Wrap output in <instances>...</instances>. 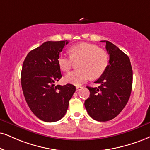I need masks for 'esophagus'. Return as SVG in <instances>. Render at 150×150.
I'll return each mask as SVG.
<instances>
[{"label":"esophagus","instance_id":"34e87169","mask_svg":"<svg viewBox=\"0 0 150 150\" xmlns=\"http://www.w3.org/2000/svg\"><path fill=\"white\" fill-rule=\"evenodd\" d=\"M81 88H82V87H81V86H77L76 87V91H79V90H80Z\"/></svg>","mask_w":150,"mask_h":150}]
</instances>
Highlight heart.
I'll return each instance as SVG.
<instances>
[{
	"label": "heart",
	"mask_w": 150,
	"mask_h": 150,
	"mask_svg": "<svg viewBox=\"0 0 150 150\" xmlns=\"http://www.w3.org/2000/svg\"><path fill=\"white\" fill-rule=\"evenodd\" d=\"M71 55L60 54L58 63L61 70L69 71L74 61H79V69L68 73L64 77L67 83L79 86L90 77H99L106 70L108 64V55L104 49L95 44L81 42L69 49Z\"/></svg>",
	"instance_id": "b5f03b06"
}]
</instances>
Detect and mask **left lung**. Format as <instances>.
I'll list each match as a JSON object with an SVG mask.
<instances>
[{
  "mask_svg": "<svg viewBox=\"0 0 150 150\" xmlns=\"http://www.w3.org/2000/svg\"><path fill=\"white\" fill-rule=\"evenodd\" d=\"M101 42L106 44L108 64L95 82L99 86H87L90 94L84 104L92 119L106 122L117 116L128 102L132 89L133 71L130 60L123 51L111 42Z\"/></svg>",
  "mask_w": 150,
  "mask_h": 150,
  "instance_id": "left-lung-1",
  "label": "left lung"
}]
</instances>
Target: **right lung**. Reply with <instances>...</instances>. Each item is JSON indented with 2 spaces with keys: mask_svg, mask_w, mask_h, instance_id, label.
<instances>
[{
  "mask_svg": "<svg viewBox=\"0 0 150 150\" xmlns=\"http://www.w3.org/2000/svg\"><path fill=\"white\" fill-rule=\"evenodd\" d=\"M65 41L44 42L28 53L21 70V87L29 108L39 119L53 122L62 119L76 91L71 84L55 86L62 77L58 58Z\"/></svg>",
  "mask_w": 150,
  "mask_h": 150,
  "instance_id": "1",
  "label": "right lung"
}]
</instances>
